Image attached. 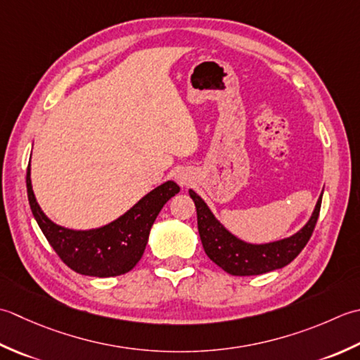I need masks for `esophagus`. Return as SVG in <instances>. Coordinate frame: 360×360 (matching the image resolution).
I'll list each match as a JSON object with an SVG mask.
<instances>
[{
    "mask_svg": "<svg viewBox=\"0 0 360 360\" xmlns=\"http://www.w3.org/2000/svg\"><path fill=\"white\" fill-rule=\"evenodd\" d=\"M175 179H177V181L180 183V185L181 186H188L189 185V183H191V177H189V175L186 174V172H179L177 175H175Z\"/></svg>",
    "mask_w": 360,
    "mask_h": 360,
    "instance_id": "esophagus-1",
    "label": "esophagus"
}]
</instances>
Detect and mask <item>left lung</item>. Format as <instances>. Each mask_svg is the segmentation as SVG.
Segmentation results:
<instances>
[{"mask_svg":"<svg viewBox=\"0 0 360 360\" xmlns=\"http://www.w3.org/2000/svg\"><path fill=\"white\" fill-rule=\"evenodd\" d=\"M191 199L195 203L197 226L200 240L208 258L234 276H250L272 272V270L288 266L303 250L317 224L321 207V197L315 205L314 214L302 230L293 236L270 242V244L253 245L234 238L217 222L212 212L193 189H189Z\"/></svg>","mask_w":360,"mask_h":360,"instance_id":"obj_1","label":"left lung"}]
</instances>
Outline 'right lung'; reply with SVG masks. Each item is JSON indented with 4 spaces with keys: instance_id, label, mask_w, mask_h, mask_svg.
I'll list each match as a JSON object with an SVG mask.
<instances>
[{
    "instance_id": "obj_1",
    "label": "right lung",
    "mask_w": 360,
    "mask_h": 360,
    "mask_svg": "<svg viewBox=\"0 0 360 360\" xmlns=\"http://www.w3.org/2000/svg\"><path fill=\"white\" fill-rule=\"evenodd\" d=\"M27 199L40 230L67 266L80 275L118 276L130 272L141 259L153 222L165 203L180 191L177 183L166 181L144 195L134 208L102 229L75 231L51 222L35 200L31 166L26 172Z\"/></svg>"
}]
</instances>
